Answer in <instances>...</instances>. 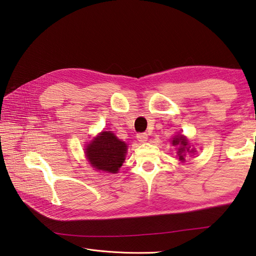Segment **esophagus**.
<instances>
[{"mask_svg": "<svg viewBox=\"0 0 256 256\" xmlns=\"http://www.w3.org/2000/svg\"><path fill=\"white\" fill-rule=\"evenodd\" d=\"M136 138L138 142L141 143H145L148 141V134L146 133H138L136 134Z\"/></svg>", "mask_w": 256, "mask_h": 256, "instance_id": "1", "label": "esophagus"}]
</instances>
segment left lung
Instances as JSON below:
<instances>
[{
    "instance_id": "8db88e82",
    "label": "left lung",
    "mask_w": 256,
    "mask_h": 256,
    "mask_svg": "<svg viewBox=\"0 0 256 256\" xmlns=\"http://www.w3.org/2000/svg\"><path fill=\"white\" fill-rule=\"evenodd\" d=\"M173 145H180L178 148V156H180V160L181 161H184V155H185V151L186 152H191L190 151V148H188V140L185 138L183 135H180V136H175L173 138Z\"/></svg>"
}]
</instances>
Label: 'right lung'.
<instances>
[{"mask_svg":"<svg viewBox=\"0 0 256 256\" xmlns=\"http://www.w3.org/2000/svg\"><path fill=\"white\" fill-rule=\"evenodd\" d=\"M128 146L112 132H102L86 146V158L98 171L118 173L125 160Z\"/></svg>","mask_w":256,"mask_h":256,"instance_id":"add662e5","label":"right lung"}]
</instances>
